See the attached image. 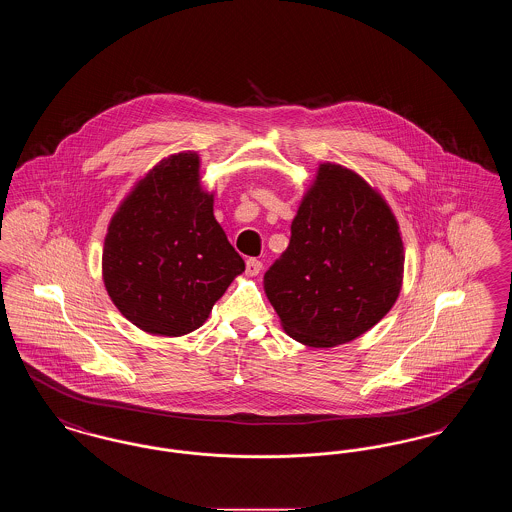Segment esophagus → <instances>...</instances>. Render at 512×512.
<instances>
[{"instance_id": "34e87169", "label": "esophagus", "mask_w": 512, "mask_h": 512, "mask_svg": "<svg viewBox=\"0 0 512 512\" xmlns=\"http://www.w3.org/2000/svg\"><path fill=\"white\" fill-rule=\"evenodd\" d=\"M261 270H263V263H261L259 259H247V263H245V272H247L249 276H257Z\"/></svg>"}]
</instances>
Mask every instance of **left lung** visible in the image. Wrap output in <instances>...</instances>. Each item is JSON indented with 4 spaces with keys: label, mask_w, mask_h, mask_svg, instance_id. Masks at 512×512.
I'll use <instances>...</instances> for the list:
<instances>
[{
    "label": "left lung",
    "mask_w": 512,
    "mask_h": 512,
    "mask_svg": "<svg viewBox=\"0 0 512 512\" xmlns=\"http://www.w3.org/2000/svg\"><path fill=\"white\" fill-rule=\"evenodd\" d=\"M403 261L386 201L359 174L326 163L293 219L288 249L265 272V290L293 340L332 347L388 315Z\"/></svg>",
    "instance_id": "left-lung-1"
}]
</instances>
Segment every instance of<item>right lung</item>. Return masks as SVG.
Wrapping results in <instances>:
<instances>
[{
    "mask_svg": "<svg viewBox=\"0 0 512 512\" xmlns=\"http://www.w3.org/2000/svg\"><path fill=\"white\" fill-rule=\"evenodd\" d=\"M245 270L199 188V157L178 153L138 182L109 224L103 282L124 317L149 334L199 328Z\"/></svg>",
    "mask_w": 512,
    "mask_h": 512,
    "instance_id": "obj_1",
    "label": "right lung"
}]
</instances>
